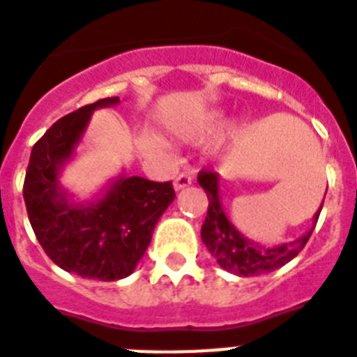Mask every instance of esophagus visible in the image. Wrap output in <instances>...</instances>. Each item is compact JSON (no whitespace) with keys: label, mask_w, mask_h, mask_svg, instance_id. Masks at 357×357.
I'll return each instance as SVG.
<instances>
[{"label":"esophagus","mask_w":357,"mask_h":357,"mask_svg":"<svg viewBox=\"0 0 357 357\" xmlns=\"http://www.w3.org/2000/svg\"><path fill=\"white\" fill-rule=\"evenodd\" d=\"M188 185H192V178H190L188 174H179L178 178L174 179V188H176V190H183Z\"/></svg>","instance_id":"34e87169"}]
</instances>
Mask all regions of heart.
<instances>
[{
  "instance_id": "1",
  "label": "heart",
  "mask_w": 357,
  "mask_h": 357,
  "mask_svg": "<svg viewBox=\"0 0 357 357\" xmlns=\"http://www.w3.org/2000/svg\"><path fill=\"white\" fill-rule=\"evenodd\" d=\"M225 123H227L225 112H221V110H212V112H206L205 116H202L197 121H194L190 125V128L187 130V136L190 139H194V142H203V139H208V137L215 136V134L220 132L221 128L225 127ZM236 134H238V125H229L220 142L215 143L214 152H220L225 143L232 142Z\"/></svg>"
}]
</instances>
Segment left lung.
<instances>
[{
	"mask_svg": "<svg viewBox=\"0 0 357 357\" xmlns=\"http://www.w3.org/2000/svg\"><path fill=\"white\" fill-rule=\"evenodd\" d=\"M197 183L202 185L208 197V211H206L205 223L202 227L203 243L221 268L230 274L241 275V278L266 274V272L287 265L290 259H294L307 245L323 208L321 203V206L317 208L312 218V229L308 230L307 234H303L296 241H290V243L278 245V247H263L259 243H254L252 239L245 238L227 218L223 205H221L220 176L218 174L211 172V170H202L197 176Z\"/></svg>",
	"mask_w": 357,
	"mask_h": 357,
	"instance_id": "left-lung-1",
	"label": "left lung"
}]
</instances>
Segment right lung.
<instances>
[{"label":"right lung","mask_w":357,"mask_h":357,"mask_svg":"<svg viewBox=\"0 0 357 357\" xmlns=\"http://www.w3.org/2000/svg\"><path fill=\"white\" fill-rule=\"evenodd\" d=\"M105 98L58 119L32 146L23 197L36 238L59 268L89 280L116 281L134 272L152 232L174 202L172 183L123 172L101 196L76 202L59 181L91 123L92 112L114 107Z\"/></svg>","instance_id":"add662e5"}]
</instances>
